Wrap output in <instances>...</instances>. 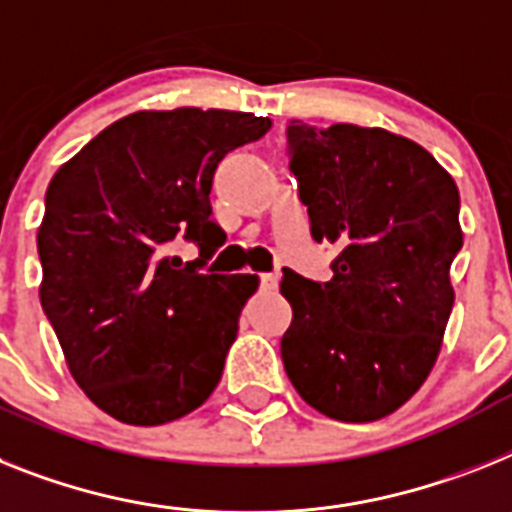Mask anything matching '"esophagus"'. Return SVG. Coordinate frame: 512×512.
<instances>
[{
    "label": "esophagus",
    "instance_id": "esophagus-1",
    "mask_svg": "<svg viewBox=\"0 0 512 512\" xmlns=\"http://www.w3.org/2000/svg\"><path fill=\"white\" fill-rule=\"evenodd\" d=\"M260 286H263L265 291H276L278 289V273H263V276H260Z\"/></svg>",
    "mask_w": 512,
    "mask_h": 512
}]
</instances>
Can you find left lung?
I'll use <instances>...</instances> for the list:
<instances>
[{
    "mask_svg": "<svg viewBox=\"0 0 512 512\" xmlns=\"http://www.w3.org/2000/svg\"><path fill=\"white\" fill-rule=\"evenodd\" d=\"M289 166L315 242L336 244L333 278L283 270L294 317L281 338L296 393L338 422H377L432 372L453 312L463 247L453 176L380 127L291 122Z\"/></svg>",
    "mask_w": 512,
    "mask_h": 512,
    "instance_id": "1",
    "label": "left lung"
}]
</instances>
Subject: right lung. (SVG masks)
I'll return each instance as SVG.
<instances>
[{"label":"right lung","instance_id":"obj_1","mask_svg":"<svg viewBox=\"0 0 512 512\" xmlns=\"http://www.w3.org/2000/svg\"><path fill=\"white\" fill-rule=\"evenodd\" d=\"M270 130L247 111H135L59 166L38 229L41 307L70 375L135 427L208 401L257 276L200 273L226 234L210 213L221 158ZM197 241L203 261L165 255Z\"/></svg>","mask_w":512,"mask_h":512}]
</instances>
